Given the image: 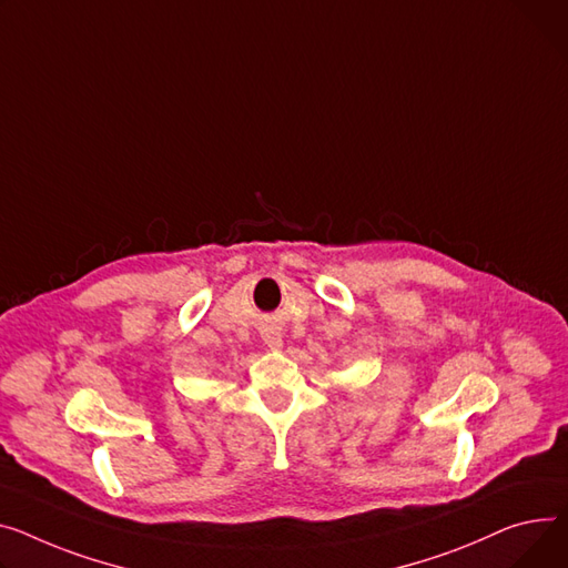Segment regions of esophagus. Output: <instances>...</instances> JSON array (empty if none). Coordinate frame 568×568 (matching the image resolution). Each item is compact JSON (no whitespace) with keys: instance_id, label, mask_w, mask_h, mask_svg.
<instances>
[{"instance_id":"34e87169","label":"esophagus","mask_w":568,"mask_h":568,"mask_svg":"<svg viewBox=\"0 0 568 568\" xmlns=\"http://www.w3.org/2000/svg\"><path fill=\"white\" fill-rule=\"evenodd\" d=\"M262 339H264V345H267L270 349H281L283 347V337H281V333L276 328L264 331Z\"/></svg>"}]
</instances>
